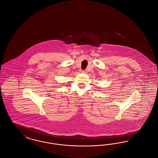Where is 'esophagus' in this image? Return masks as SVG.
Masks as SVG:
<instances>
[{
  "mask_svg": "<svg viewBox=\"0 0 158 158\" xmlns=\"http://www.w3.org/2000/svg\"><path fill=\"white\" fill-rule=\"evenodd\" d=\"M81 72H82V73H87V71L86 69H85V70H82Z\"/></svg>",
  "mask_w": 158,
  "mask_h": 158,
  "instance_id": "34e87169",
  "label": "esophagus"
}]
</instances>
